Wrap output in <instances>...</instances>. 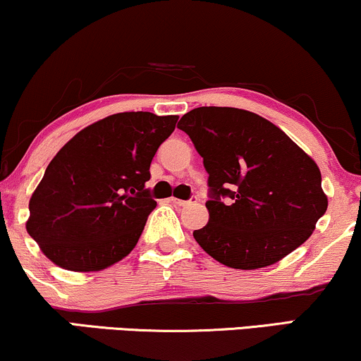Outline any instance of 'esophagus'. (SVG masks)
Returning <instances> with one entry per match:
<instances>
[{"label":"esophagus","instance_id":"esophagus-1","mask_svg":"<svg viewBox=\"0 0 361 361\" xmlns=\"http://www.w3.org/2000/svg\"><path fill=\"white\" fill-rule=\"evenodd\" d=\"M169 202L175 203L178 207H190L193 203H197V197H192L190 200H178V198H169Z\"/></svg>","mask_w":361,"mask_h":361}]
</instances>
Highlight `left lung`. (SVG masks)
I'll list each match as a JSON object with an SVG mask.
<instances>
[{
  "mask_svg": "<svg viewBox=\"0 0 361 361\" xmlns=\"http://www.w3.org/2000/svg\"><path fill=\"white\" fill-rule=\"evenodd\" d=\"M178 128L208 173L210 220L193 232L208 255L232 269H259L305 244L328 198L318 164L288 134L235 107H197Z\"/></svg>",
  "mask_w": 361,
  "mask_h": 361,
  "instance_id": "obj_1",
  "label": "left lung"
}]
</instances>
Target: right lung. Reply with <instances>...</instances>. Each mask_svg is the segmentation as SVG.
Wrapping results in <instances>:
<instances>
[{
	"label": "right lung",
	"instance_id": "obj_1",
	"mask_svg": "<svg viewBox=\"0 0 361 361\" xmlns=\"http://www.w3.org/2000/svg\"><path fill=\"white\" fill-rule=\"evenodd\" d=\"M178 116L121 112L87 126L56 153L30 198L27 230L68 271H101L136 247L156 208L146 181Z\"/></svg>",
	"mask_w": 361,
	"mask_h": 361
}]
</instances>
